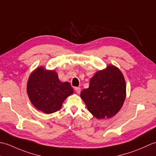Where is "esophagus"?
<instances>
[{
	"mask_svg": "<svg viewBox=\"0 0 156 156\" xmlns=\"http://www.w3.org/2000/svg\"><path fill=\"white\" fill-rule=\"evenodd\" d=\"M74 90L76 92V93L77 94H80V90H81V88L80 87H75L74 88Z\"/></svg>",
	"mask_w": 156,
	"mask_h": 156,
	"instance_id": "esophagus-1",
	"label": "esophagus"
}]
</instances>
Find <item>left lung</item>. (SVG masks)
<instances>
[{
  "label": "left lung",
  "instance_id": "left-lung-1",
  "mask_svg": "<svg viewBox=\"0 0 156 156\" xmlns=\"http://www.w3.org/2000/svg\"><path fill=\"white\" fill-rule=\"evenodd\" d=\"M126 84L121 72L112 65L96 72L80 97L88 110L97 119L111 118L120 110L125 99Z\"/></svg>",
  "mask_w": 156,
  "mask_h": 156
}]
</instances>
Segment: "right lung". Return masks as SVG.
<instances>
[{"label": "right lung", "instance_id": "add662e5", "mask_svg": "<svg viewBox=\"0 0 156 156\" xmlns=\"http://www.w3.org/2000/svg\"><path fill=\"white\" fill-rule=\"evenodd\" d=\"M27 91L36 108L50 114L61 108L63 102L74 90L69 82L59 80L55 72L39 67L29 76Z\"/></svg>", "mask_w": 156, "mask_h": 156}]
</instances>
